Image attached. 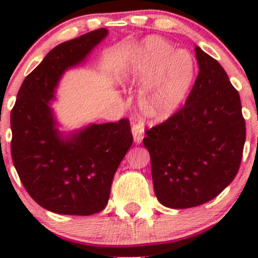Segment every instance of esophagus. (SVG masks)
Returning a JSON list of instances; mask_svg holds the SVG:
<instances>
[{
  "instance_id": "obj_1",
  "label": "esophagus",
  "mask_w": 258,
  "mask_h": 258,
  "mask_svg": "<svg viewBox=\"0 0 258 258\" xmlns=\"http://www.w3.org/2000/svg\"><path fill=\"white\" fill-rule=\"evenodd\" d=\"M132 133H133L134 142H136V143H141V142H142V140H143V133H145V131H143L142 125L134 124L133 126H132Z\"/></svg>"
}]
</instances>
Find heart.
Returning <instances> with one entry per match:
<instances>
[{"instance_id": "1", "label": "heart", "mask_w": 258, "mask_h": 258, "mask_svg": "<svg viewBox=\"0 0 258 258\" xmlns=\"http://www.w3.org/2000/svg\"><path fill=\"white\" fill-rule=\"evenodd\" d=\"M126 80L145 84L138 107L146 120L160 122L182 106L197 77V60L187 50H177L160 37L141 45L124 72Z\"/></svg>"}]
</instances>
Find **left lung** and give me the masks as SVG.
Segmentation results:
<instances>
[{"instance_id": "obj_1", "label": "left lung", "mask_w": 258, "mask_h": 258, "mask_svg": "<svg viewBox=\"0 0 258 258\" xmlns=\"http://www.w3.org/2000/svg\"><path fill=\"white\" fill-rule=\"evenodd\" d=\"M199 64L187 101L146 132L157 200L173 209L214 199L235 178L245 142L239 93L216 59L195 47Z\"/></svg>"}]
</instances>
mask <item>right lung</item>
Here are the masks:
<instances>
[{"mask_svg": "<svg viewBox=\"0 0 258 258\" xmlns=\"http://www.w3.org/2000/svg\"><path fill=\"white\" fill-rule=\"evenodd\" d=\"M108 31L66 41L24 79L11 111V157L27 192L38 206L90 216L107 206L113 175L133 143L127 118L59 132L50 102L67 70L85 61Z\"/></svg>", "mask_w": 258, "mask_h": 258, "instance_id": "obj_1", "label": "right lung"}]
</instances>
